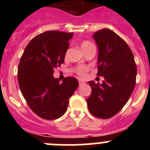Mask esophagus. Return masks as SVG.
Listing matches in <instances>:
<instances>
[{
	"instance_id": "esophagus-1",
	"label": "esophagus",
	"mask_w": 150,
	"mask_h": 150,
	"mask_svg": "<svg viewBox=\"0 0 150 150\" xmlns=\"http://www.w3.org/2000/svg\"><path fill=\"white\" fill-rule=\"evenodd\" d=\"M78 82H79V84L80 85H83V84H84L85 83H86L83 81V80H82V79H79V80H78Z\"/></svg>"
}]
</instances>
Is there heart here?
I'll list each match as a JSON object with an SVG mask.
<instances>
[{
    "label": "heart",
    "mask_w": 150,
    "mask_h": 150,
    "mask_svg": "<svg viewBox=\"0 0 150 150\" xmlns=\"http://www.w3.org/2000/svg\"><path fill=\"white\" fill-rule=\"evenodd\" d=\"M81 48L83 50V51H86L88 48H89L90 47L93 46V45L88 40H83V41L81 43ZM89 69V67L85 66V65H81L76 67V68L75 69V72L78 74L79 76L81 77H85L87 74L88 71Z\"/></svg>",
    "instance_id": "1"
}]
</instances>
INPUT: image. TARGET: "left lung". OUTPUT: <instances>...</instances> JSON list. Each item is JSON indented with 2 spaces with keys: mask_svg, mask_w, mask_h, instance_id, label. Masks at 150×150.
I'll return each mask as SVG.
<instances>
[{
  "mask_svg": "<svg viewBox=\"0 0 150 150\" xmlns=\"http://www.w3.org/2000/svg\"><path fill=\"white\" fill-rule=\"evenodd\" d=\"M93 37L99 48L97 75L104 80L102 84L89 81L91 93L86 102L93 116L108 119L129 99L136 85L137 66L131 48L115 33L102 29Z\"/></svg>",
  "mask_w": 150,
  "mask_h": 150,
  "instance_id": "1",
  "label": "left lung"
}]
</instances>
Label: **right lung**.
Instances as JSON below:
<instances>
[{
	"label": "right lung",
	"instance_id": "1",
	"mask_svg": "<svg viewBox=\"0 0 150 150\" xmlns=\"http://www.w3.org/2000/svg\"><path fill=\"white\" fill-rule=\"evenodd\" d=\"M73 33L50 30L38 35L25 48L18 67L21 92L32 110L41 118L54 120L67 110L69 99L78 86L75 78L60 80L54 69L64 62L68 40Z\"/></svg>",
	"mask_w": 150,
	"mask_h": 150
}]
</instances>
